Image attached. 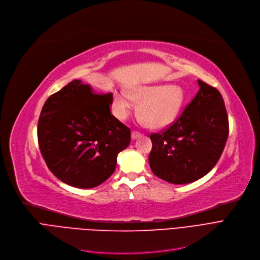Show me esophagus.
<instances>
[{
    "label": "esophagus",
    "mask_w": 260,
    "mask_h": 260,
    "mask_svg": "<svg viewBox=\"0 0 260 260\" xmlns=\"http://www.w3.org/2000/svg\"><path fill=\"white\" fill-rule=\"evenodd\" d=\"M142 135H143V134L140 133V132H138V131H132V133H131V139H132V140H137V139L141 138Z\"/></svg>",
    "instance_id": "1"
}]
</instances>
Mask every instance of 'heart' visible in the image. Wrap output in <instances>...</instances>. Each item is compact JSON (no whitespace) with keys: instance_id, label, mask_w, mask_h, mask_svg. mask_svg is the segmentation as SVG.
<instances>
[{"instance_id":"b5f03b06","label":"heart","mask_w":260,"mask_h":260,"mask_svg":"<svg viewBox=\"0 0 260 260\" xmlns=\"http://www.w3.org/2000/svg\"><path fill=\"white\" fill-rule=\"evenodd\" d=\"M186 94L176 84L139 85L126 92L114 95L113 110L117 118L126 119L135 103H140V120L152 129H162L174 122L184 106Z\"/></svg>"}]
</instances>
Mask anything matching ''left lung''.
Instances as JSON below:
<instances>
[{"mask_svg": "<svg viewBox=\"0 0 260 260\" xmlns=\"http://www.w3.org/2000/svg\"><path fill=\"white\" fill-rule=\"evenodd\" d=\"M200 86L182 115L162 133L150 135L149 165L153 174L172 184L201 179L217 164L229 135V118L220 92Z\"/></svg>", "mask_w": 260, "mask_h": 260, "instance_id": "left-lung-1", "label": "left lung"}]
</instances>
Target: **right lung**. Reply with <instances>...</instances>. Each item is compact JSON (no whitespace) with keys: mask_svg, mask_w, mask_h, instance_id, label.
Listing matches in <instances>:
<instances>
[{"mask_svg":"<svg viewBox=\"0 0 260 260\" xmlns=\"http://www.w3.org/2000/svg\"><path fill=\"white\" fill-rule=\"evenodd\" d=\"M112 102V93L98 94L78 79L47 98L38 122V142L48 169L60 181L93 188L114 172L131 132L111 114Z\"/></svg>","mask_w":260,"mask_h":260,"instance_id":"right-lung-1","label":"right lung"}]
</instances>
